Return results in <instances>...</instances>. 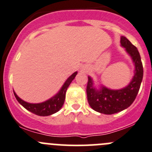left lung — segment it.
<instances>
[{"mask_svg":"<svg viewBox=\"0 0 152 152\" xmlns=\"http://www.w3.org/2000/svg\"><path fill=\"white\" fill-rule=\"evenodd\" d=\"M120 43L131 56L135 65V74L130 84L117 91L104 87L97 91L93 86L91 78L88 77L86 88L88 103L94 110L104 114H113L129 107L136 99L143 76V67L137 48L125 36L121 37Z\"/></svg>","mask_w":152,"mask_h":152,"instance_id":"left-lung-1","label":"left lung"}]
</instances>
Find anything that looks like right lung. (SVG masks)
Segmentation results:
<instances>
[{"label": "right lung", "mask_w": 152, "mask_h": 152, "mask_svg": "<svg viewBox=\"0 0 152 152\" xmlns=\"http://www.w3.org/2000/svg\"><path fill=\"white\" fill-rule=\"evenodd\" d=\"M77 74V72H75L74 73L71 75L68 79L66 80L64 82V85L62 86L61 89L60 90L59 92L51 98L50 99L48 100L46 102H44L42 103H39V104H32V103H28L22 100L21 99L19 98L15 93L14 92V95L15 96L16 99L18 101L21 105H23L26 110L32 112V113H35L36 115L39 116H49L53 114V113H56L57 111L60 110L62 107L63 104L64 102V99H65V94L67 91V88L71 83L72 81L74 79L75 76Z\"/></svg>", "instance_id": "1"}]
</instances>
